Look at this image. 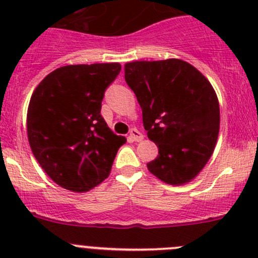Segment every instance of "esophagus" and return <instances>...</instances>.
Listing matches in <instances>:
<instances>
[{
	"instance_id": "obj_1",
	"label": "esophagus",
	"mask_w": 258,
	"mask_h": 258,
	"mask_svg": "<svg viewBox=\"0 0 258 258\" xmlns=\"http://www.w3.org/2000/svg\"><path fill=\"white\" fill-rule=\"evenodd\" d=\"M130 139H131L132 141L140 142L144 140V135H142L140 131H137L136 128H132L131 132H130Z\"/></svg>"
}]
</instances>
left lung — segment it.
<instances>
[{
    "label": "left lung",
    "mask_w": 258,
    "mask_h": 258,
    "mask_svg": "<svg viewBox=\"0 0 258 258\" xmlns=\"http://www.w3.org/2000/svg\"><path fill=\"white\" fill-rule=\"evenodd\" d=\"M124 80L141 106L148 139L158 147L148 171L166 183L189 182L209 162L220 130V106L209 80L177 58L130 62Z\"/></svg>",
    "instance_id": "8db88e82"
}]
</instances>
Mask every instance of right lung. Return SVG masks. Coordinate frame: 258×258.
<instances>
[{
	"instance_id": "1",
	"label": "right lung",
	"mask_w": 258,
	"mask_h": 258,
	"mask_svg": "<svg viewBox=\"0 0 258 258\" xmlns=\"http://www.w3.org/2000/svg\"><path fill=\"white\" fill-rule=\"evenodd\" d=\"M119 71V63L59 67L32 93L28 142L41 167L63 188L86 192L101 183L126 142L101 114L105 91Z\"/></svg>"
}]
</instances>
